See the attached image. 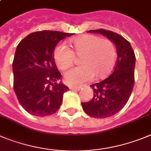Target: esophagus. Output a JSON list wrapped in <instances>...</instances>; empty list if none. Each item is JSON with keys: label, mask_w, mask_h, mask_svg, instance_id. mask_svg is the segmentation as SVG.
I'll return each instance as SVG.
<instances>
[{"label": "esophagus", "mask_w": 151, "mask_h": 151, "mask_svg": "<svg viewBox=\"0 0 151 151\" xmlns=\"http://www.w3.org/2000/svg\"><path fill=\"white\" fill-rule=\"evenodd\" d=\"M69 89H71V90H76V91L81 90V88L80 87H72V86H70V87H69Z\"/></svg>", "instance_id": "obj_1"}]
</instances>
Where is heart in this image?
Here are the masks:
<instances>
[{
  "mask_svg": "<svg viewBox=\"0 0 151 151\" xmlns=\"http://www.w3.org/2000/svg\"><path fill=\"white\" fill-rule=\"evenodd\" d=\"M70 50L65 43H59L53 51L56 66L65 70L81 56V66L73 68L64 75V81L70 86H80L84 83L107 77L116 62V50L114 43L107 38L93 35H83L70 40Z\"/></svg>",
  "mask_w": 151,
  "mask_h": 151,
  "instance_id": "1",
  "label": "heart"
}]
</instances>
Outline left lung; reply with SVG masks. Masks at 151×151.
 Segmentation results:
<instances>
[{"instance_id": "obj_1", "label": "left lung", "mask_w": 151, "mask_h": 151, "mask_svg": "<svg viewBox=\"0 0 151 151\" xmlns=\"http://www.w3.org/2000/svg\"><path fill=\"white\" fill-rule=\"evenodd\" d=\"M90 33L101 34L113 41L116 47L117 59L111 75L104 81L92 84L93 97L83 102L86 114L94 118H106L121 111L128 101L135 83V55L127 40L111 31L90 30Z\"/></svg>"}]
</instances>
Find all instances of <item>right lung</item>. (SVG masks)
<instances>
[{
	"instance_id": "add662e5",
	"label": "right lung",
	"mask_w": 151,
	"mask_h": 151,
	"mask_svg": "<svg viewBox=\"0 0 151 151\" xmlns=\"http://www.w3.org/2000/svg\"><path fill=\"white\" fill-rule=\"evenodd\" d=\"M73 35L36 32L17 46L13 62V89L22 107L30 114L50 116L60 108L63 94L69 89L56 82L62 74L55 65L53 51L60 40Z\"/></svg>"
}]
</instances>
